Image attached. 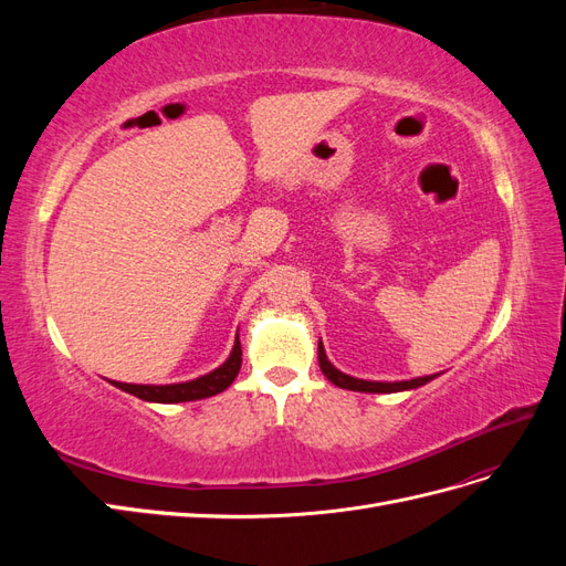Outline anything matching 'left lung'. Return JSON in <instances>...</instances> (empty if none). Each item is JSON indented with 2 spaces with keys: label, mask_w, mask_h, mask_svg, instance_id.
Listing matches in <instances>:
<instances>
[{
  "label": "left lung",
  "mask_w": 566,
  "mask_h": 566,
  "mask_svg": "<svg viewBox=\"0 0 566 566\" xmlns=\"http://www.w3.org/2000/svg\"><path fill=\"white\" fill-rule=\"evenodd\" d=\"M318 366L323 370L325 378H328L333 385L342 387V389H352V391H368V394H391V391H403V389H416L422 387L430 380H434L437 375H424V378H413V380H401V382H375V380H358L352 378V375L337 370L328 356L323 352V345H318Z\"/></svg>",
  "instance_id": "obj_1"
}]
</instances>
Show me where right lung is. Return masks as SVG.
Masks as SVG:
<instances>
[{
    "mask_svg": "<svg viewBox=\"0 0 566 566\" xmlns=\"http://www.w3.org/2000/svg\"><path fill=\"white\" fill-rule=\"evenodd\" d=\"M243 364V352H241V342L235 337V345L231 356L219 368L212 373L202 375V378L188 380V382H177V385H132V382H113L117 389L129 391L134 397H139L144 401H156V403H179V401H198L205 397H214V394L224 391L233 380L238 370H241Z\"/></svg>",
    "mask_w": 566,
    "mask_h": 566,
    "instance_id": "1",
    "label": "right lung"
}]
</instances>
